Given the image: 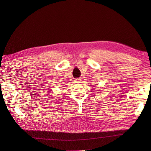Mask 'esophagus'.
Instances as JSON below:
<instances>
[{
  "instance_id": "esophagus-1",
  "label": "esophagus",
  "mask_w": 151,
  "mask_h": 151,
  "mask_svg": "<svg viewBox=\"0 0 151 151\" xmlns=\"http://www.w3.org/2000/svg\"><path fill=\"white\" fill-rule=\"evenodd\" d=\"M75 82L76 83H80V81H81V80H80V79H79V78H76V79H75Z\"/></svg>"
}]
</instances>
